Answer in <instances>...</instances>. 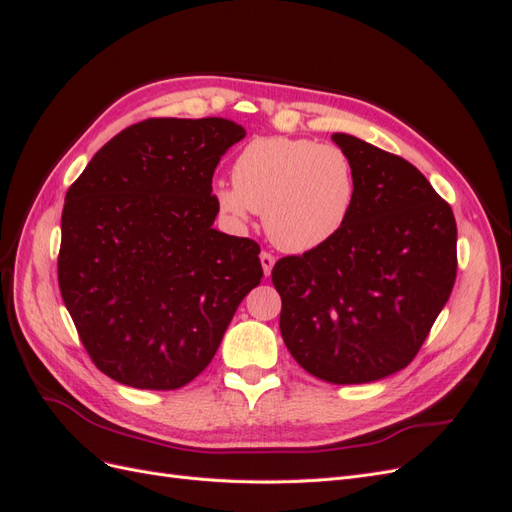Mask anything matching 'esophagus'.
<instances>
[{"label": "esophagus", "mask_w": 512, "mask_h": 512, "mask_svg": "<svg viewBox=\"0 0 512 512\" xmlns=\"http://www.w3.org/2000/svg\"><path fill=\"white\" fill-rule=\"evenodd\" d=\"M260 265H262V271H265V275L269 277L271 271H273V265H275V256L269 254V252H262L260 254Z\"/></svg>", "instance_id": "obj_1"}]
</instances>
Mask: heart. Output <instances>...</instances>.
Here are the masks:
<instances>
[{
    "label": "heart",
    "instance_id": "1",
    "mask_svg": "<svg viewBox=\"0 0 512 512\" xmlns=\"http://www.w3.org/2000/svg\"><path fill=\"white\" fill-rule=\"evenodd\" d=\"M232 181L215 185L220 211L237 226L265 213L267 235L292 254L331 241L354 203V170L346 153L307 138H254L232 166Z\"/></svg>",
    "mask_w": 512,
    "mask_h": 512
}]
</instances>
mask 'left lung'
I'll use <instances>...</instances> for the list:
<instances>
[{"label": "left lung", "instance_id": "8db88e82", "mask_svg": "<svg viewBox=\"0 0 512 512\" xmlns=\"http://www.w3.org/2000/svg\"><path fill=\"white\" fill-rule=\"evenodd\" d=\"M354 170L344 228L303 256L275 262L284 344L307 374L376 382L421 350L457 275L455 215L421 170L337 132Z\"/></svg>", "mask_w": 512, "mask_h": 512}]
</instances>
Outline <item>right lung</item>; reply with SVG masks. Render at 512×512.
Returning <instances> with one entry per match:
<instances>
[{
	"label": "right lung",
	"mask_w": 512,
	"mask_h": 512,
	"mask_svg": "<svg viewBox=\"0 0 512 512\" xmlns=\"http://www.w3.org/2000/svg\"><path fill=\"white\" fill-rule=\"evenodd\" d=\"M243 136L222 117L147 119L70 185L59 290L108 378L149 391L192 382L260 284L258 243L213 228V170Z\"/></svg>",
	"instance_id": "right-lung-1"
}]
</instances>
